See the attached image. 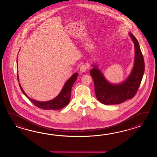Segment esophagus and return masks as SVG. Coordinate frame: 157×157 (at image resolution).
I'll return each mask as SVG.
<instances>
[{
  "label": "esophagus",
  "instance_id": "esophagus-1",
  "mask_svg": "<svg viewBox=\"0 0 157 157\" xmlns=\"http://www.w3.org/2000/svg\"><path fill=\"white\" fill-rule=\"evenodd\" d=\"M87 68V66L86 65H85V64L84 65H82L81 67H80V72H82V73L85 72L86 71Z\"/></svg>",
  "mask_w": 157,
  "mask_h": 157
}]
</instances>
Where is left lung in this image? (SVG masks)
Returning <instances> with one entry per match:
<instances>
[{"label":"left lung","instance_id":"1","mask_svg":"<svg viewBox=\"0 0 157 157\" xmlns=\"http://www.w3.org/2000/svg\"><path fill=\"white\" fill-rule=\"evenodd\" d=\"M129 36L135 47V59L132 69L126 80L120 83H112L105 78L103 74L95 64L90 70L95 86L98 100L105 105L119 104L132 99L136 93L143 77L145 66L139 44L132 33Z\"/></svg>","mask_w":157,"mask_h":157}]
</instances>
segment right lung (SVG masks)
<instances>
[{
  "mask_svg": "<svg viewBox=\"0 0 157 157\" xmlns=\"http://www.w3.org/2000/svg\"><path fill=\"white\" fill-rule=\"evenodd\" d=\"M17 67L18 68L17 59ZM78 76V73L76 72L68 80H67L66 83H64L61 91L57 97L52 100L45 101H41L33 100L31 99L30 97H28L26 94L25 93V92L24 91L20 83H19V85L20 87L21 90L24 93V95L36 107L45 110H59L62 109L64 107H66L67 105H68V104L69 103L70 101L72 87L75 82L77 79ZM17 78H18V81H19L18 70H17Z\"/></svg>",
  "mask_w": 157,
  "mask_h": 157,
  "instance_id": "add662e5",
  "label": "right lung"
}]
</instances>
